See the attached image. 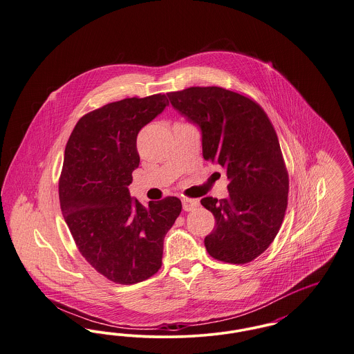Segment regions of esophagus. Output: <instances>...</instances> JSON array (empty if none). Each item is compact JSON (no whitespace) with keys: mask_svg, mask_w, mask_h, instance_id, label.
Segmentation results:
<instances>
[{"mask_svg":"<svg viewBox=\"0 0 354 354\" xmlns=\"http://www.w3.org/2000/svg\"><path fill=\"white\" fill-rule=\"evenodd\" d=\"M182 204H183V209L185 211H192V209H195L196 207H199V202L198 201H195V199H182Z\"/></svg>","mask_w":354,"mask_h":354,"instance_id":"34e87169","label":"esophagus"}]
</instances>
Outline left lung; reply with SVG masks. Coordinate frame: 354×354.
<instances>
[{"instance_id": "8db88e82", "label": "left lung", "mask_w": 354, "mask_h": 354, "mask_svg": "<svg viewBox=\"0 0 354 354\" xmlns=\"http://www.w3.org/2000/svg\"><path fill=\"white\" fill-rule=\"evenodd\" d=\"M202 133L203 158L221 166L227 199L203 198L216 224L204 239L214 259L244 264L264 252L286 215L289 180L276 131L264 110L234 91L208 86L167 94Z\"/></svg>"}]
</instances>
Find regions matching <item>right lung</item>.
<instances>
[{"instance_id": "1", "label": "right lung", "mask_w": 354, "mask_h": 354, "mask_svg": "<svg viewBox=\"0 0 354 354\" xmlns=\"http://www.w3.org/2000/svg\"><path fill=\"white\" fill-rule=\"evenodd\" d=\"M166 106L165 94L109 103L78 120L65 149L64 219L86 261L117 284H136L159 270L165 236L182 211L175 196L142 204L129 191L140 162L138 133Z\"/></svg>"}]
</instances>
